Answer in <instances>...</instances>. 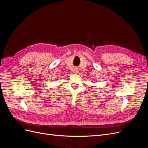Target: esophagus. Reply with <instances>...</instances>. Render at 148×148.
Instances as JSON below:
<instances>
[{
    "label": "esophagus",
    "instance_id": "esophagus-1",
    "mask_svg": "<svg viewBox=\"0 0 148 148\" xmlns=\"http://www.w3.org/2000/svg\"><path fill=\"white\" fill-rule=\"evenodd\" d=\"M74 72H75V73H78V70H77V69L75 70H74Z\"/></svg>",
    "mask_w": 148,
    "mask_h": 148
}]
</instances>
